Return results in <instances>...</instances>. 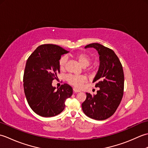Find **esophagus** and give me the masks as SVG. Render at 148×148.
Listing matches in <instances>:
<instances>
[{
	"mask_svg": "<svg viewBox=\"0 0 148 148\" xmlns=\"http://www.w3.org/2000/svg\"><path fill=\"white\" fill-rule=\"evenodd\" d=\"M73 92H74V93H78V92H80V90H77V89H76V88H73Z\"/></svg>",
	"mask_w": 148,
	"mask_h": 148,
	"instance_id": "esophagus-1",
	"label": "esophagus"
}]
</instances>
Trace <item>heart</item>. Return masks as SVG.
Listing matches in <instances>:
<instances>
[{"label": "heart", "instance_id": "b5f03b06", "mask_svg": "<svg viewBox=\"0 0 148 148\" xmlns=\"http://www.w3.org/2000/svg\"><path fill=\"white\" fill-rule=\"evenodd\" d=\"M73 56L83 67L89 66L92 61V58L90 55L86 53L79 52L75 53ZM67 62V57L66 56H62L59 59L58 66L61 71L65 70ZM66 79L69 84L76 88H80L82 86L83 84L86 81V77L83 76H74V75H69L66 77Z\"/></svg>", "mask_w": 148, "mask_h": 148}]
</instances>
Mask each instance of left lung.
<instances>
[{"label": "left lung", "mask_w": 148, "mask_h": 148, "mask_svg": "<svg viewBox=\"0 0 148 148\" xmlns=\"http://www.w3.org/2000/svg\"><path fill=\"white\" fill-rule=\"evenodd\" d=\"M99 54L100 66L93 83L100 88L96 95L86 93L82 109L87 116L96 120H104L114 114L120 103L124 90V73L118 57L113 50L99 43L86 45Z\"/></svg>", "instance_id": "8db88e82"}]
</instances>
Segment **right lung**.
<instances>
[{
  "instance_id": "right-lung-1",
  "label": "right lung",
  "mask_w": 148,
  "mask_h": 148,
  "mask_svg": "<svg viewBox=\"0 0 148 148\" xmlns=\"http://www.w3.org/2000/svg\"><path fill=\"white\" fill-rule=\"evenodd\" d=\"M69 51L62 47L47 44L37 47L27 59L23 75L24 92L30 108L42 117L61 113L65 102L72 95V88L62 84L56 90L52 82L60 72L58 61Z\"/></svg>"
}]
</instances>
